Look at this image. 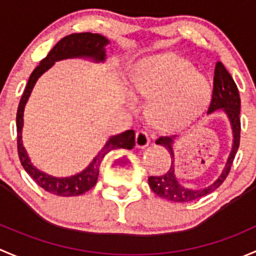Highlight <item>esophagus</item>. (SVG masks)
Segmentation results:
<instances>
[{
    "label": "esophagus",
    "mask_w": 256,
    "mask_h": 256,
    "mask_svg": "<svg viewBox=\"0 0 256 256\" xmlns=\"http://www.w3.org/2000/svg\"><path fill=\"white\" fill-rule=\"evenodd\" d=\"M149 143L150 139L146 132L139 130L136 136V146L138 148V149H143V148L149 146Z\"/></svg>",
    "instance_id": "34e87169"
}]
</instances>
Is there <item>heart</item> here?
<instances>
[{
  "instance_id": "b5f03b06",
  "label": "heart",
  "mask_w": 256,
  "mask_h": 256,
  "mask_svg": "<svg viewBox=\"0 0 256 256\" xmlns=\"http://www.w3.org/2000/svg\"><path fill=\"white\" fill-rule=\"evenodd\" d=\"M130 85L138 96L152 98L149 118L162 130H178L194 123L206 112L212 100L207 78L176 52L142 59L134 66ZM134 92L130 88L126 91V101L132 107L136 104Z\"/></svg>"
}]
</instances>
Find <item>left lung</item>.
I'll return each instance as SVG.
<instances>
[{
	"instance_id": "obj_1",
	"label": "left lung",
	"mask_w": 256,
	"mask_h": 256,
	"mask_svg": "<svg viewBox=\"0 0 256 256\" xmlns=\"http://www.w3.org/2000/svg\"><path fill=\"white\" fill-rule=\"evenodd\" d=\"M223 112L226 116L230 124L232 134H233V144L229 156L226 159V166L217 180L206 187H186L176 178L175 171V152H174V143L178 136H160L155 143L164 146L170 152L171 166L166 174L162 176H150L148 178L149 186L158 196L171 202H191L206 196L210 192L214 191L223 184L230 170L232 162L236 154L240 142V97H239L238 88L234 82L230 74L226 71L224 65L220 62L216 64L214 78H213V94L210 108L207 114Z\"/></svg>"
}]
</instances>
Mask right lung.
<instances>
[{
  "label": "right lung",
  "instance_id": "obj_1",
  "mask_svg": "<svg viewBox=\"0 0 256 256\" xmlns=\"http://www.w3.org/2000/svg\"><path fill=\"white\" fill-rule=\"evenodd\" d=\"M110 44V40L106 36L97 33H74L70 36H64L62 40L58 42L55 46L49 52V54L40 62V64L34 69L30 74V80L26 86L24 92L20 98V106L17 110V146L18 155L22 166L30 174V176L38 184L39 186L46 192L56 196L71 197L78 196L96 185L97 178L100 172V165L102 159L108 154L110 150L120 149H133L136 146V133L134 130L123 132L120 134L110 136L104 148L98 152V154L94 158L88 168H84L80 172L75 174L68 178H56L52 176L44 171L39 170L32 164L27 150L23 146L22 130H23V114H24V107L27 104L34 85L38 78L48 71L56 62L65 59H88L94 62H106V46Z\"/></svg>",
  "mask_w": 256,
  "mask_h": 256
}]
</instances>
